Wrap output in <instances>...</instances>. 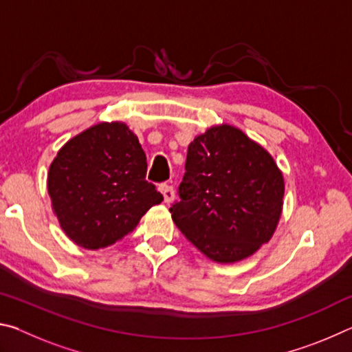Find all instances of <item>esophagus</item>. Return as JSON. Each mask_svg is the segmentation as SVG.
<instances>
[{"label":"esophagus","instance_id":"1","mask_svg":"<svg viewBox=\"0 0 352 352\" xmlns=\"http://www.w3.org/2000/svg\"><path fill=\"white\" fill-rule=\"evenodd\" d=\"M160 192L163 194L164 204H170V201L175 197V190H174V188L169 186V184H162V186H160Z\"/></svg>","mask_w":352,"mask_h":352}]
</instances>
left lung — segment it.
Wrapping results in <instances>:
<instances>
[{
	"label": "left lung",
	"instance_id": "8db88e82",
	"mask_svg": "<svg viewBox=\"0 0 352 352\" xmlns=\"http://www.w3.org/2000/svg\"><path fill=\"white\" fill-rule=\"evenodd\" d=\"M184 169L172 220L206 258L231 264L272 239L284 178L264 147L228 124L214 126L190 142Z\"/></svg>",
	"mask_w": 352,
	"mask_h": 352
}]
</instances>
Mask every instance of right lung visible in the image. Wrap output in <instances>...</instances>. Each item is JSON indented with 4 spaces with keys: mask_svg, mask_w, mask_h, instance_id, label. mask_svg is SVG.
I'll use <instances>...</instances> for the list:
<instances>
[{
    "mask_svg": "<svg viewBox=\"0 0 352 352\" xmlns=\"http://www.w3.org/2000/svg\"><path fill=\"white\" fill-rule=\"evenodd\" d=\"M146 172L138 136L124 122H100L71 138L47 172V192L65 234L98 250L132 233L163 200Z\"/></svg>",
    "mask_w": 352,
    "mask_h": 352,
    "instance_id": "obj_1",
    "label": "right lung"
}]
</instances>
